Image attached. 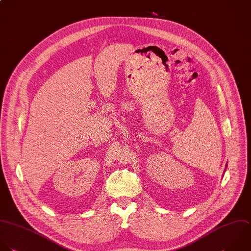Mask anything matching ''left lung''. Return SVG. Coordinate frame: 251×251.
Wrapping results in <instances>:
<instances>
[{
	"label": "left lung",
	"mask_w": 251,
	"mask_h": 251,
	"mask_svg": "<svg viewBox=\"0 0 251 251\" xmlns=\"http://www.w3.org/2000/svg\"><path fill=\"white\" fill-rule=\"evenodd\" d=\"M226 167H227V165H226ZM225 172H226V169H225V170H224V173H225Z\"/></svg>",
	"instance_id": "obj_1"
}]
</instances>
